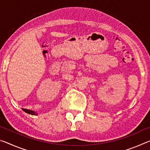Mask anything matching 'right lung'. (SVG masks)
Returning a JSON list of instances; mask_svg holds the SVG:
<instances>
[{"label": "right lung", "mask_w": 150, "mask_h": 150, "mask_svg": "<svg viewBox=\"0 0 150 150\" xmlns=\"http://www.w3.org/2000/svg\"><path fill=\"white\" fill-rule=\"evenodd\" d=\"M22 110H23V111H24L25 112L29 114V115H38L37 112H35L33 111V110H28V109H24V108H22Z\"/></svg>", "instance_id": "obj_1"}]
</instances>
